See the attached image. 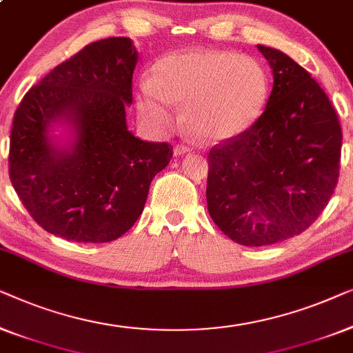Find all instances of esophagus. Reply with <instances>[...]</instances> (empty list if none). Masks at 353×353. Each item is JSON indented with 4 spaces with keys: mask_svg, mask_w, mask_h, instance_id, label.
<instances>
[{
    "mask_svg": "<svg viewBox=\"0 0 353 353\" xmlns=\"http://www.w3.org/2000/svg\"><path fill=\"white\" fill-rule=\"evenodd\" d=\"M192 148L188 145H183V143H177L174 147V155L176 157H182V155H187V153H190Z\"/></svg>",
    "mask_w": 353,
    "mask_h": 353,
    "instance_id": "obj_1",
    "label": "esophagus"
}]
</instances>
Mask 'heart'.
Listing matches in <instances>:
<instances>
[{
  "label": "heart",
  "mask_w": 353,
  "mask_h": 353,
  "mask_svg": "<svg viewBox=\"0 0 353 353\" xmlns=\"http://www.w3.org/2000/svg\"><path fill=\"white\" fill-rule=\"evenodd\" d=\"M270 92L267 68L251 56L214 49H187L163 57L152 78L139 84L137 110L148 125L166 129L174 105L183 123L203 141L224 142L254 126Z\"/></svg>",
  "instance_id": "b5f03b06"
}]
</instances>
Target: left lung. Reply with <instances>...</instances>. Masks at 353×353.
<instances>
[{"label":"left lung","instance_id":"obj_1","mask_svg":"<svg viewBox=\"0 0 353 353\" xmlns=\"http://www.w3.org/2000/svg\"><path fill=\"white\" fill-rule=\"evenodd\" d=\"M274 73L267 107L240 137L208 155L210 216L243 246L309 228L337 185L342 131L320 84L285 52L257 44Z\"/></svg>","mask_w":353,"mask_h":353}]
</instances>
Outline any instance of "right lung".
Returning <instances> with one entry per match:
<instances>
[{
	"instance_id": "right-lung-1",
	"label": "right lung",
	"mask_w": 353,
	"mask_h": 353,
	"mask_svg": "<svg viewBox=\"0 0 353 353\" xmlns=\"http://www.w3.org/2000/svg\"><path fill=\"white\" fill-rule=\"evenodd\" d=\"M137 51L125 37L84 46L30 89L9 142V177L39 227L77 243L117 240L142 214L148 188L172 158L168 142L128 131ZM71 128L63 146L48 131Z\"/></svg>"
}]
</instances>
